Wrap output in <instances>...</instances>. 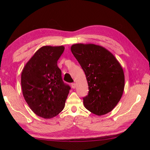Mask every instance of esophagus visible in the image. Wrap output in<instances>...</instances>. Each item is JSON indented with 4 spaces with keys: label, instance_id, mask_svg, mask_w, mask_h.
<instances>
[{
    "label": "esophagus",
    "instance_id": "1",
    "mask_svg": "<svg viewBox=\"0 0 150 150\" xmlns=\"http://www.w3.org/2000/svg\"><path fill=\"white\" fill-rule=\"evenodd\" d=\"M71 87L73 88H76V83H72Z\"/></svg>",
    "mask_w": 150,
    "mask_h": 150
}]
</instances>
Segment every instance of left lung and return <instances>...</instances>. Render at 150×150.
Returning <instances> with one entry per match:
<instances>
[{
	"mask_svg": "<svg viewBox=\"0 0 150 150\" xmlns=\"http://www.w3.org/2000/svg\"><path fill=\"white\" fill-rule=\"evenodd\" d=\"M72 54L85 73L88 94L83 98L85 107L98 116L110 112L117 105L124 89V73L110 52L93 44H75Z\"/></svg>",
	"mask_w": 150,
	"mask_h": 150,
	"instance_id": "obj_1",
	"label": "left lung"
}]
</instances>
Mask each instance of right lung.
I'll return each mask as SVG.
<instances>
[{"mask_svg": "<svg viewBox=\"0 0 150 150\" xmlns=\"http://www.w3.org/2000/svg\"><path fill=\"white\" fill-rule=\"evenodd\" d=\"M65 47L44 45L35 52L21 74L22 94L30 109L40 117L50 119L65 107L70 87L62 78L57 61Z\"/></svg>", "mask_w": 150, "mask_h": 150, "instance_id": "1", "label": "right lung"}]
</instances>
